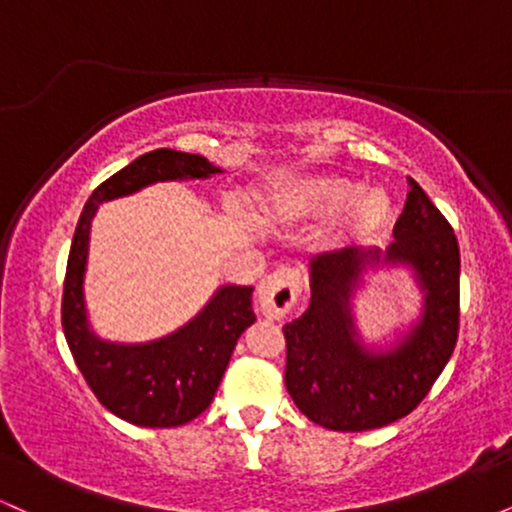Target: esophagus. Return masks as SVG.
<instances>
[{
    "label": "esophagus",
    "instance_id": "34e87169",
    "mask_svg": "<svg viewBox=\"0 0 512 512\" xmlns=\"http://www.w3.org/2000/svg\"><path fill=\"white\" fill-rule=\"evenodd\" d=\"M301 296V272L298 269L281 267L264 276L257 286V301H260V313L269 320H281L296 305Z\"/></svg>",
    "mask_w": 512,
    "mask_h": 512
}]
</instances>
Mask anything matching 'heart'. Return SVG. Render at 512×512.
<instances>
[{"mask_svg": "<svg viewBox=\"0 0 512 512\" xmlns=\"http://www.w3.org/2000/svg\"><path fill=\"white\" fill-rule=\"evenodd\" d=\"M276 216L286 223L330 221L339 216L334 240L339 243H375L395 223V199L380 187L366 190L361 180L346 175H310L296 180L284 192Z\"/></svg>", "mask_w": 512, "mask_h": 512, "instance_id": "heart-1", "label": "heart"}]
</instances>
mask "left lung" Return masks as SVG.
Here are the masks:
<instances>
[{"instance_id":"8db88e82","label":"left lung","mask_w":512,"mask_h":512,"mask_svg":"<svg viewBox=\"0 0 512 512\" xmlns=\"http://www.w3.org/2000/svg\"><path fill=\"white\" fill-rule=\"evenodd\" d=\"M407 204L385 252L344 248L310 262V305L284 325L286 390L330 431H370L421 404L448 366L460 330V245L436 204L409 178ZM407 266L425 291L420 320L390 350L362 344L350 298L366 268Z\"/></svg>"}]
</instances>
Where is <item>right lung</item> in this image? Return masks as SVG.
I'll return each instance as SVG.
<instances>
[{"label": "right lung", "instance_id": "right-lung-1", "mask_svg": "<svg viewBox=\"0 0 512 512\" xmlns=\"http://www.w3.org/2000/svg\"><path fill=\"white\" fill-rule=\"evenodd\" d=\"M221 173L204 156L156 149L117 170L88 197L76 223L62 293V327L76 366L105 409L134 426L170 428L197 419L214 399L233 349L248 327L252 286H221L180 330L144 344L101 339L88 325L84 274L98 204L166 180H207Z\"/></svg>", "mask_w": 512, "mask_h": 512}]
</instances>
